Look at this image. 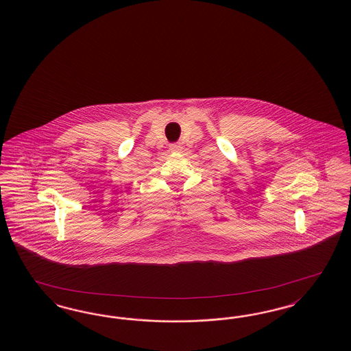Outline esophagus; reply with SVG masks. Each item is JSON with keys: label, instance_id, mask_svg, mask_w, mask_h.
I'll use <instances>...</instances> for the list:
<instances>
[{"label": "esophagus", "instance_id": "esophagus-1", "mask_svg": "<svg viewBox=\"0 0 351 351\" xmlns=\"http://www.w3.org/2000/svg\"><path fill=\"white\" fill-rule=\"evenodd\" d=\"M169 150L179 151L180 150V145H171V146H169Z\"/></svg>", "mask_w": 351, "mask_h": 351}]
</instances>
